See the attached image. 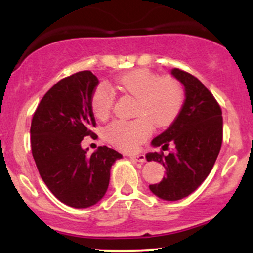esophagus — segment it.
<instances>
[{
  "instance_id": "esophagus-1",
  "label": "esophagus",
  "mask_w": 253,
  "mask_h": 253,
  "mask_svg": "<svg viewBox=\"0 0 253 253\" xmlns=\"http://www.w3.org/2000/svg\"><path fill=\"white\" fill-rule=\"evenodd\" d=\"M129 158L130 161L139 162V163H145L146 162V158H145L144 155H130Z\"/></svg>"
}]
</instances>
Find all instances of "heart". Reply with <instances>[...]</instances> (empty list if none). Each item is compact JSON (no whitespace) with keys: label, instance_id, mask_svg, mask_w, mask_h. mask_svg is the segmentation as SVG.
<instances>
[{"label":"heart","instance_id":"b5f03b06","mask_svg":"<svg viewBox=\"0 0 253 253\" xmlns=\"http://www.w3.org/2000/svg\"><path fill=\"white\" fill-rule=\"evenodd\" d=\"M117 86L136 98L134 120H117L104 130L112 144L124 151L135 150L151 133V123L163 127L172 123L184 101L181 83L172 77H159L146 69H136L118 78ZM114 95L104 84L98 85L91 97V110L100 120L109 117Z\"/></svg>","mask_w":253,"mask_h":253}]
</instances>
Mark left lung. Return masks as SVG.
Returning <instances> with one entry per match:
<instances>
[{
    "label": "left lung",
    "instance_id": "1",
    "mask_svg": "<svg viewBox=\"0 0 253 253\" xmlns=\"http://www.w3.org/2000/svg\"><path fill=\"white\" fill-rule=\"evenodd\" d=\"M171 75L184 86L185 100L173 123L151 145L173 151L149 152L147 162L163 164L167 176L150 190L165 201H177L194 193L213 169L222 143V112L211 92L188 72L172 69Z\"/></svg>",
    "mask_w": 253,
    "mask_h": 253
}]
</instances>
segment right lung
Here are the masks:
<instances>
[{
  "mask_svg": "<svg viewBox=\"0 0 253 253\" xmlns=\"http://www.w3.org/2000/svg\"><path fill=\"white\" fill-rule=\"evenodd\" d=\"M97 84L88 70L63 78L43 95L32 119V155L40 176L59 201L74 208L102 199L112 165L123 158L107 146L91 155L81 146L84 136L94 134L91 97Z\"/></svg>",
  "mask_w": 253,
  "mask_h": 253,
  "instance_id": "1",
  "label": "right lung"
}]
</instances>
